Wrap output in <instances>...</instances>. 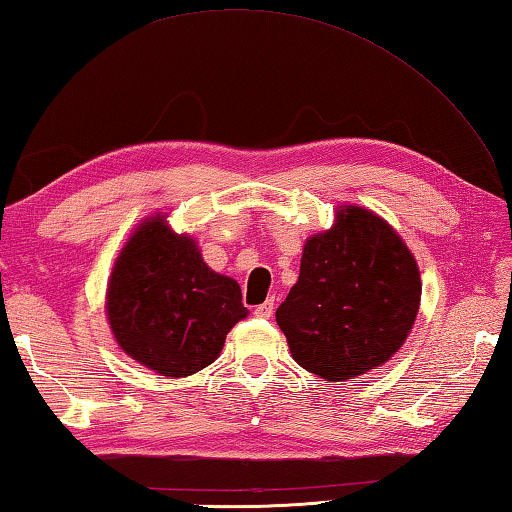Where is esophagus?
<instances>
[{
	"mask_svg": "<svg viewBox=\"0 0 512 512\" xmlns=\"http://www.w3.org/2000/svg\"><path fill=\"white\" fill-rule=\"evenodd\" d=\"M273 308H275V299H266L264 304H259V306H255V317H262V319H268L270 315H273Z\"/></svg>",
	"mask_w": 512,
	"mask_h": 512,
	"instance_id": "1",
	"label": "esophagus"
}]
</instances>
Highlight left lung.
Masks as SVG:
<instances>
[{
  "label": "left lung",
  "mask_w": 512,
  "mask_h": 512,
  "mask_svg": "<svg viewBox=\"0 0 512 512\" xmlns=\"http://www.w3.org/2000/svg\"><path fill=\"white\" fill-rule=\"evenodd\" d=\"M422 279L384 219L346 206L304 246L297 284L277 308L295 362L328 382L382 366L415 324Z\"/></svg>",
  "instance_id": "obj_1"
}]
</instances>
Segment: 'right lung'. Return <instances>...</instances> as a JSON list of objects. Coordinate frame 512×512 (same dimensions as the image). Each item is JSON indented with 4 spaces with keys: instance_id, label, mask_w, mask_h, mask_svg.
<instances>
[{
    "instance_id": "right-lung-1",
    "label": "right lung",
    "mask_w": 512,
    "mask_h": 512,
    "mask_svg": "<svg viewBox=\"0 0 512 512\" xmlns=\"http://www.w3.org/2000/svg\"><path fill=\"white\" fill-rule=\"evenodd\" d=\"M106 313L130 357L159 375L186 377L215 362L248 308L235 279L210 270L193 239L153 217L117 257Z\"/></svg>"
}]
</instances>
